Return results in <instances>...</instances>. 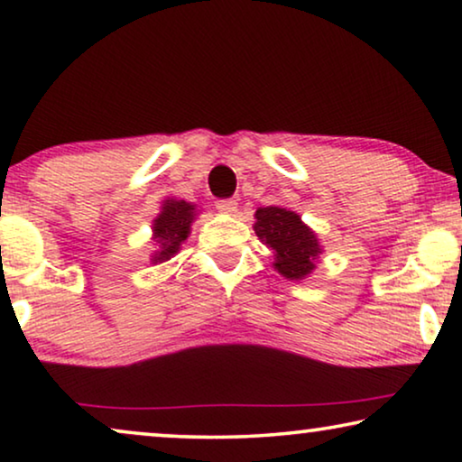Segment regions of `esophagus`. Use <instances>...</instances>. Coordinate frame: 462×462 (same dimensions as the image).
<instances>
[{"label": "esophagus", "mask_w": 462, "mask_h": 462, "mask_svg": "<svg viewBox=\"0 0 462 462\" xmlns=\"http://www.w3.org/2000/svg\"><path fill=\"white\" fill-rule=\"evenodd\" d=\"M216 207H217V211H219V213H226V216H232V213L236 211V200H232V199L217 200Z\"/></svg>", "instance_id": "esophagus-1"}]
</instances>
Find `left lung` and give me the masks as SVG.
<instances>
[{
  "label": "left lung",
  "mask_w": 462,
  "mask_h": 462,
  "mask_svg": "<svg viewBox=\"0 0 462 462\" xmlns=\"http://www.w3.org/2000/svg\"><path fill=\"white\" fill-rule=\"evenodd\" d=\"M253 230L272 251V265L281 276L299 282L316 270L322 245L316 232L303 224L301 216L293 209L281 205L259 207Z\"/></svg>",
  "instance_id": "left-lung-1"
}]
</instances>
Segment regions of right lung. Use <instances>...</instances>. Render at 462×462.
<instances>
[{
  "mask_svg": "<svg viewBox=\"0 0 462 462\" xmlns=\"http://www.w3.org/2000/svg\"><path fill=\"white\" fill-rule=\"evenodd\" d=\"M199 216L197 205L186 203L181 199H165L161 211L152 219V245L154 251L151 263H165L173 255H178L181 243L192 230L194 219Z\"/></svg>",
  "mask_w": 462,
  "mask_h": 462,
  "instance_id": "right-lung-1",
  "label": "right lung"
}]
</instances>
